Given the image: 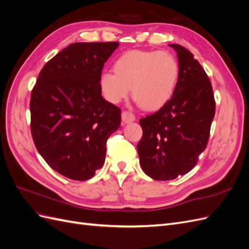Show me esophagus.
Returning a JSON list of instances; mask_svg holds the SVG:
<instances>
[{"label":"esophagus","mask_w":249,"mask_h":249,"mask_svg":"<svg viewBox=\"0 0 249 249\" xmlns=\"http://www.w3.org/2000/svg\"><path fill=\"white\" fill-rule=\"evenodd\" d=\"M122 120L123 124H130L135 120V115L130 111H124L122 113Z\"/></svg>","instance_id":"1"}]
</instances>
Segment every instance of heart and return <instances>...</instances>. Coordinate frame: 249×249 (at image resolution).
Listing matches in <instances>:
<instances>
[{
	"mask_svg": "<svg viewBox=\"0 0 249 249\" xmlns=\"http://www.w3.org/2000/svg\"><path fill=\"white\" fill-rule=\"evenodd\" d=\"M114 72L100 77V89L105 100L118 104L132 94L146 110L164 107L176 92L179 65L169 52L133 50L125 52L113 65Z\"/></svg>",
	"mask_w": 249,
	"mask_h": 249,
	"instance_id": "obj_1",
	"label": "heart"
}]
</instances>
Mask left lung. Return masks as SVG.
<instances>
[{
  "label": "left lung",
  "instance_id": "8db88e82",
  "mask_svg": "<svg viewBox=\"0 0 249 249\" xmlns=\"http://www.w3.org/2000/svg\"><path fill=\"white\" fill-rule=\"evenodd\" d=\"M177 52L179 78L172 99L159 111L139 120L143 135L137 144L142 170L157 180L189 172L205 150L215 115L213 89L206 71L190 51Z\"/></svg>",
  "mask_w": 249,
  "mask_h": 249
}]
</instances>
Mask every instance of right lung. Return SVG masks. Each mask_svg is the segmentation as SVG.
<instances>
[{
	"mask_svg": "<svg viewBox=\"0 0 249 249\" xmlns=\"http://www.w3.org/2000/svg\"><path fill=\"white\" fill-rule=\"evenodd\" d=\"M118 42H76L52 58L32 90L35 146L50 167L76 180L91 178L120 125V109L102 96L100 77Z\"/></svg>",
	"mask_w": 249,
	"mask_h": 249,
	"instance_id": "1",
	"label": "right lung"
}]
</instances>
